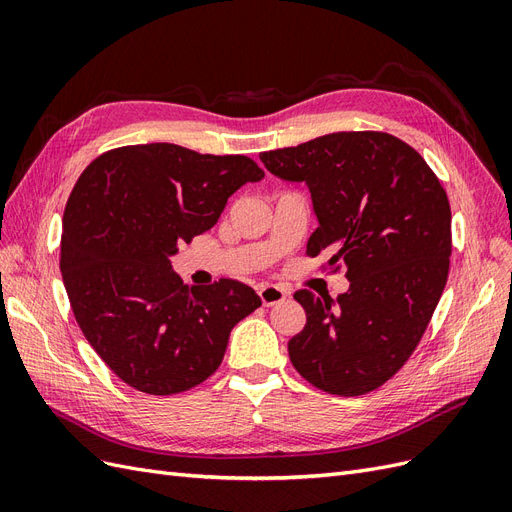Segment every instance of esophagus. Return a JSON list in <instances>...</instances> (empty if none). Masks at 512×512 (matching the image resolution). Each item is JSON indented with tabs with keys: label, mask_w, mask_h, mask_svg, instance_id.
I'll list each match as a JSON object with an SVG mask.
<instances>
[{
	"label": "esophagus",
	"mask_w": 512,
	"mask_h": 512,
	"mask_svg": "<svg viewBox=\"0 0 512 512\" xmlns=\"http://www.w3.org/2000/svg\"><path fill=\"white\" fill-rule=\"evenodd\" d=\"M259 298H261V304L263 306H274V304H280L285 300V289L280 287H274V285H261L259 287Z\"/></svg>",
	"instance_id": "1"
}]
</instances>
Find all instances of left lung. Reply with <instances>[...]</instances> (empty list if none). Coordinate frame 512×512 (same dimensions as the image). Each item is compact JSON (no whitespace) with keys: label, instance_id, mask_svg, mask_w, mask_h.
<instances>
[{"label":"left lung","instance_id":"obj_1","mask_svg":"<svg viewBox=\"0 0 512 512\" xmlns=\"http://www.w3.org/2000/svg\"><path fill=\"white\" fill-rule=\"evenodd\" d=\"M285 180H304L319 227L306 255L351 280L332 302L310 289L293 298L306 325L289 340L302 378L332 395H364L415 353L451 266V206L425 159L385 131H336L261 153Z\"/></svg>","mask_w":512,"mask_h":512}]
</instances>
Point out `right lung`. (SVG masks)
Here are the masks:
<instances>
[{
	"label": "right lung",
	"mask_w": 512,
	"mask_h": 512,
	"mask_svg": "<svg viewBox=\"0 0 512 512\" xmlns=\"http://www.w3.org/2000/svg\"><path fill=\"white\" fill-rule=\"evenodd\" d=\"M263 170L244 155L153 142L119 146L80 174L63 212L59 268L78 327L123 383L148 395L202 385L229 332L261 306L234 278L187 287L170 255L210 229Z\"/></svg>",
	"instance_id": "1"
}]
</instances>
